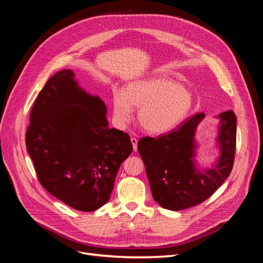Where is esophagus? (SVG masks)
Here are the masks:
<instances>
[{
  "instance_id": "34e87169",
  "label": "esophagus",
  "mask_w": 263,
  "mask_h": 263,
  "mask_svg": "<svg viewBox=\"0 0 263 263\" xmlns=\"http://www.w3.org/2000/svg\"><path fill=\"white\" fill-rule=\"evenodd\" d=\"M130 141H132V144H133V148H134V150H135V151H137L138 139H137V138H135V137H132V138H130Z\"/></svg>"
}]
</instances>
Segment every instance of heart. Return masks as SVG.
Instances as JSON below:
<instances>
[{"label":"heart","instance_id":"b5f03b06","mask_svg":"<svg viewBox=\"0 0 263 263\" xmlns=\"http://www.w3.org/2000/svg\"><path fill=\"white\" fill-rule=\"evenodd\" d=\"M193 106L184 87L166 78H153L128 83L125 91L113 93V114L119 124L128 123L133 107L139 108L138 122L145 130L162 134L179 126Z\"/></svg>","mask_w":263,"mask_h":263}]
</instances>
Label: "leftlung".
<instances>
[{"label": "left lung", "instance_id": "8db88e82", "mask_svg": "<svg viewBox=\"0 0 263 263\" xmlns=\"http://www.w3.org/2000/svg\"><path fill=\"white\" fill-rule=\"evenodd\" d=\"M197 113L176 129L159 137H142L139 155L145 163L151 193L163 209L181 211L201 204L213 195L232 172L236 154L237 119L233 110L218 115L217 144L220 156L213 168L200 170L195 164V132L204 118Z\"/></svg>", "mask_w": 263, "mask_h": 263}]
</instances>
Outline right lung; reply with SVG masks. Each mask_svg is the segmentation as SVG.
<instances>
[{"label": "right lung", "instance_id": "obj_1", "mask_svg": "<svg viewBox=\"0 0 263 263\" xmlns=\"http://www.w3.org/2000/svg\"><path fill=\"white\" fill-rule=\"evenodd\" d=\"M29 122L26 148L41 184L77 211L106 204L133 145L128 134L108 128L105 103L65 69L39 92Z\"/></svg>", "mask_w": 263, "mask_h": 263}]
</instances>
